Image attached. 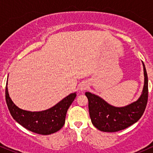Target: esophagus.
Returning a JSON list of instances; mask_svg holds the SVG:
<instances>
[{"label": "esophagus", "instance_id": "esophagus-1", "mask_svg": "<svg viewBox=\"0 0 153 153\" xmlns=\"http://www.w3.org/2000/svg\"><path fill=\"white\" fill-rule=\"evenodd\" d=\"M88 88V85L86 82H82L79 84V90L80 91H83Z\"/></svg>", "mask_w": 153, "mask_h": 153}]
</instances>
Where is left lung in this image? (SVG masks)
I'll use <instances>...</instances> for the list:
<instances>
[{"mask_svg": "<svg viewBox=\"0 0 153 153\" xmlns=\"http://www.w3.org/2000/svg\"><path fill=\"white\" fill-rule=\"evenodd\" d=\"M143 62L144 77L143 90L141 96L134 102L125 106L117 107L107 103L100 96L85 93L88 100L89 114L91 122L100 131L114 132L126 129L141 118L148 99V78L144 62Z\"/></svg>", "mask_w": 153, "mask_h": 153, "instance_id": "1", "label": "left lung"}]
</instances>
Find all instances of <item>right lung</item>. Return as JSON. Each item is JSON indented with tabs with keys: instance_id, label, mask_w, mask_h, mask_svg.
<instances>
[{
	"instance_id": "1",
	"label": "right lung",
	"mask_w": 153,
	"mask_h": 153,
	"mask_svg": "<svg viewBox=\"0 0 153 153\" xmlns=\"http://www.w3.org/2000/svg\"><path fill=\"white\" fill-rule=\"evenodd\" d=\"M6 87V101L10 115L19 124L36 134L47 135L59 131L65 122L68 109L76 97V92L64 98L52 108L42 111H29L19 108L10 99Z\"/></svg>"
}]
</instances>
